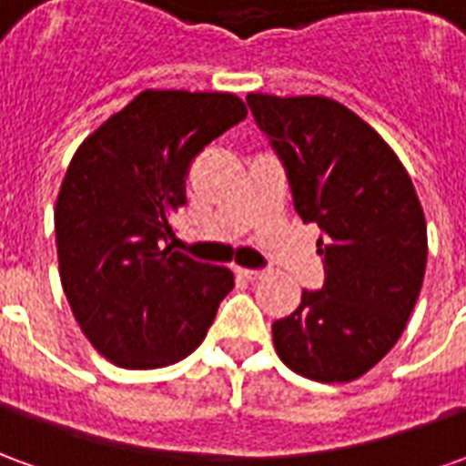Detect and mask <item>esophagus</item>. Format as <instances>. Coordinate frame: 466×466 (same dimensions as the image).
<instances>
[{
  "instance_id": "1",
  "label": "esophagus",
  "mask_w": 466,
  "mask_h": 466,
  "mask_svg": "<svg viewBox=\"0 0 466 466\" xmlns=\"http://www.w3.org/2000/svg\"><path fill=\"white\" fill-rule=\"evenodd\" d=\"M237 274L242 277V279H249V282H257V279H262L264 272L259 269H237Z\"/></svg>"
}]
</instances>
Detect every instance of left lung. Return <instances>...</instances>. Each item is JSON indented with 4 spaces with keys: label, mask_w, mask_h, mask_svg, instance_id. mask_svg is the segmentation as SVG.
Here are the masks:
<instances>
[{
    "label": "left lung",
    "mask_w": 466,
    "mask_h": 466,
    "mask_svg": "<svg viewBox=\"0 0 466 466\" xmlns=\"http://www.w3.org/2000/svg\"><path fill=\"white\" fill-rule=\"evenodd\" d=\"M324 239V287L272 324L274 350L314 381L367 374L407 327L427 267V222L410 174L361 116L329 96L247 95Z\"/></svg>",
    "instance_id": "obj_1"
}]
</instances>
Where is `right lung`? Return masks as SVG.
Returning <instances> with one entry per match:
<instances>
[{
	"label": "right lung",
	"instance_id": "add662e5",
	"mask_svg": "<svg viewBox=\"0 0 466 466\" xmlns=\"http://www.w3.org/2000/svg\"><path fill=\"white\" fill-rule=\"evenodd\" d=\"M229 92L144 89L79 144L55 207L66 302L102 357L157 370L192 354L227 294V267L174 252L172 217L207 144L242 122Z\"/></svg>",
	"mask_w": 466,
	"mask_h": 466
}]
</instances>
